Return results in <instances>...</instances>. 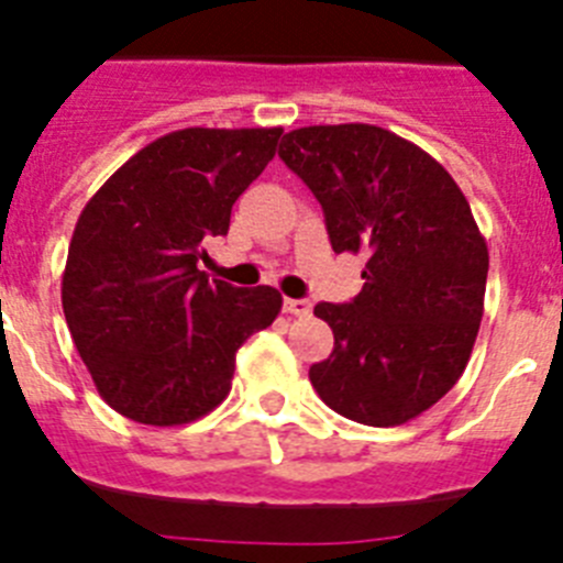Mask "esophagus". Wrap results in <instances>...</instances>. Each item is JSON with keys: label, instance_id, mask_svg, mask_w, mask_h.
Masks as SVG:
<instances>
[{"label": "esophagus", "instance_id": "esophagus-1", "mask_svg": "<svg viewBox=\"0 0 563 563\" xmlns=\"http://www.w3.org/2000/svg\"><path fill=\"white\" fill-rule=\"evenodd\" d=\"M285 312L287 316H296V318H307L310 316V301H305V298H285Z\"/></svg>", "mask_w": 563, "mask_h": 563}]
</instances>
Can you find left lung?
<instances>
[{
  "label": "left lung",
  "instance_id": "1",
  "mask_svg": "<svg viewBox=\"0 0 563 563\" xmlns=\"http://www.w3.org/2000/svg\"><path fill=\"white\" fill-rule=\"evenodd\" d=\"M278 157L324 208L335 253H366L350 305H316L330 357L318 397L363 426H402L462 377L485 312L487 245L465 194L411 141L372 123L301 126Z\"/></svg>",
  "mask_w": 563,
  "mask_h": 563
}]
</instances>
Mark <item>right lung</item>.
I'll list each match as a JSON object with an SVG mask.
<instances>
[{
    "mask_svg": "<svg viewBox=\"0 0 563 563\" xmlns=\"http://www.w3.org/2000/svg\"><path fill=\"white\" fill-rule=\"evenodd\" d=\"M285 129H177L92 194L69 239L62 307L98 395L143 426H183L231 391L236 350L282 310L267 285L197 267Z\"/></svg>",
    "mask_w": 563,
    "mask_h": 563,
    "instance_id": "1",
    "label": "right lung"
}]
</instances>
